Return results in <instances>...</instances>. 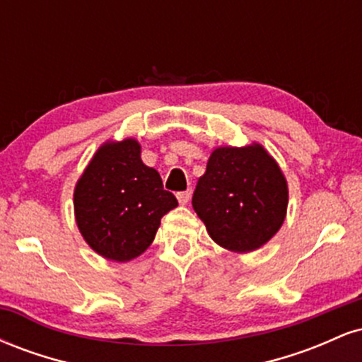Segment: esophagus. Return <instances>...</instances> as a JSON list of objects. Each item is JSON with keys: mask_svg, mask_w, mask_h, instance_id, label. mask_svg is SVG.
<instances>
[{"mask_svg": "<svg viewBox=\"0 0 362 362\" xmlns=\"http://www.w3.org/2000/svg\"><path fill=\"white\" fill-rule=\"evenodd\" d=\"M190 197H192V190H185V192H178L177 194V199L180 204H187V202L190 201Z\"/></svg>", "mask_w": 362, "mask_h": 362, "instance_id": "obj_1", "label": "esophagus"}]
</instances>
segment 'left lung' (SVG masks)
Instances as JSON below:
<instances>
[{
  "label": "left lung",
  "instance_id": "obj_1",
  "mask_svg": "<svg viewBox=\"0 0 362 362\" xmlns=\"http://www.w3.org/2000/svg\"><path fill=\"white\" fill-rule=\"evenodd\" d=\"M288 180L259 143L219 146L199 178L192 207L219 247L248 253L281 230L288 211Z\"/></svg>",
  "mask_w": 362,
  "mask_h": 362
}]
</instances>
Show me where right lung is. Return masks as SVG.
<instances>
[{
	"mask_svg": "<svg viewBox=\"0 0 362 362\" xmlns=\"http://www.w3.org/2000/svg\"><path fill=\"white\" fill-rule=\"evenodd\" d=\"M74 218L93 252L129 262L153 243L161 218L178 206L160 173L141 160L134 138L107 141L74 187Z\"/></svg>",
	"mask_w": 362,
	"mask_h": 362,
	"instance_id": "add662e5",
	"label": "right lung"
}]
</instances>
